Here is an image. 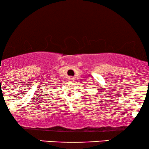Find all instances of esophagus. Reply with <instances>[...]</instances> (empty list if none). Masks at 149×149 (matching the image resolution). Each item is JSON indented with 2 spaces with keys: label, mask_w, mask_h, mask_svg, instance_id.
I'll list each match as a JSON object with an SVG mask.
<instances>
[{
  "label": "esophagus",
  "mask_w": 149,
  "mask_h": 149,
  "mask_svg": "<svg viewBox=\"0 0 149 149\" xmlns=\"http://www.w3.org/2000/svg\"><path fill=\"white\" fill-rule=\"evenodd\" d=\"M68 79L70 81H72L73 80V77H68Z\"/></svg>",
  "instance_id": "34e87169"
}]
</instances>
